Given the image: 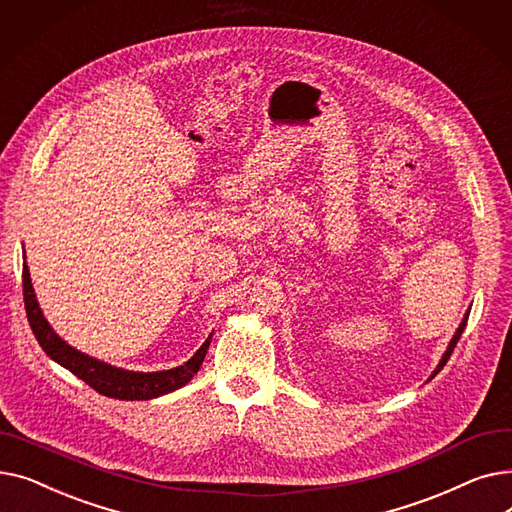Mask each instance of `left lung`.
<instances>
[{
	"label": "left lung",
	"instance_id": "8db88e82",
	"mask_svg": "<svg viewBox=\"0 0 512 512\" xmlns=\"http://www.w3.org/2000/svg\"><path fill=\"white\" fill-rule=\"evenodd\" d=\"M467 319H469V311H467V315H465V319L461 321V326H459V330H456V334H454V338L450 340V344H448V348H446V353H444V357H442V361H440V365H438V369L434 371V375L446 365V361L450 359V355H452V351H454V346H456V342H459V338H461V334H463V330H465V326H467ZM432 375V378H434Z\"/></svg>",
	"mask_w": 512,
	"mask_h": 512
}]
</instances>
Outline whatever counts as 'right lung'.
Here are the masks:
<instances>
[{"mask_svg": "<svg viewBox=\"0 0 512 512\" xmlns=\"http://www.w3.org/2000/svg\"><path fill=\"white\" fill-rule=\"evenodd\" d=\"M22 294H24V309L26 317H29L31 330L41 344L43 351L68 371H72L76 378L89 384L95 392L118 398V400H149L161 394H168L172 390L182 388L184 384L191 382L193 375L199 371L205 353L209 348V338L203 342L199 351L188 359L184 365L168 369V371H155V373H137V371H124L118 367H112L107 363H101L97 359H91L83 353H78L76 348L68 346L56 332H53L43 317L39 303L35 299V290L31 286V276L26 263L22 265Z\"/></svg>", "mask_w": 512, "mask_h": 512, "instance_id": "1", "label": "right lung"}]
</instances>
